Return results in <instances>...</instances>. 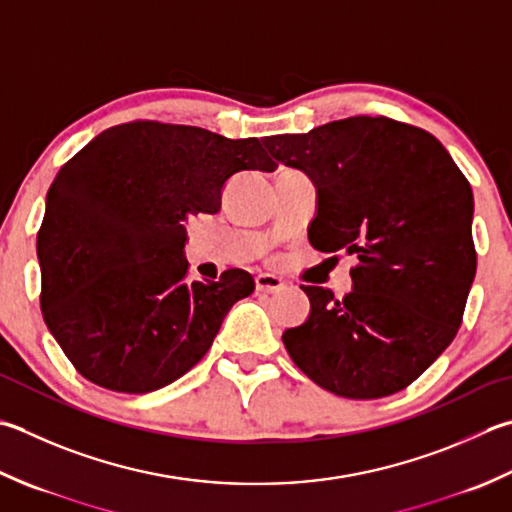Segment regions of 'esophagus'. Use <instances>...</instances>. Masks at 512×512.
<instances>
[{"instance_id": "esophagus-1", "label": "esophagus", "mask_w": 512, "mask_h": 512, "mask_svg": "<svg viewBox=\"0 0 512 512\" xmlns=\"http://www.w3.org/2000/svg\"><path fill=\"white\" fill-rule=\"evenodd\" d=\"M255 286L259 293H279L284 288V279L273 273H259L255 277Z\"/></svg>"}]
</instances>
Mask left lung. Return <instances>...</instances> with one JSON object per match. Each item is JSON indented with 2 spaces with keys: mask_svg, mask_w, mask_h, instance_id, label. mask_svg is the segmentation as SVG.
Returning a JSON list of instances; mask_svg holds the SVG:
<instances>
[{
  "mask_svg": "<svg viewBox=\"0 0 512 512\" xmlns=\"http://www.w3.org/2000/svg\"><path fill=\"white\" fill-rule=\"evenodd\" d=\"M264 146L275 164L313 179L310 244L359 259L342 299L302 286L310 313L284 330L288 355L339 397L406 388L462 324L477 270L468 179L439 139L388 117L339 119Z\"/></svg>",
  "mask_w": 512,
  "mask_h": 512,
  "instance_id": "obj_1",
  "label": "left lung"
}]
</instances>
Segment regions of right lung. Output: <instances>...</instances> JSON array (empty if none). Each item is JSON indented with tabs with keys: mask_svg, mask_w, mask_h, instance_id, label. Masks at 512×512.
Returning <instances> with one entry per match:
<instances>
[{
	"mask_svg": "<svg viewBox=\"0 0 512 512\" xmlns=\"http://www.w3.org/2000/svg\"><path fill=\"white\" fill-rule=\"evenodd\" d=\"M275 166L257 137L130 122L106 128L59 168L37 233L42 313L79 373L144 395L208 353L255 282L242 268L188 282L186 222L222 208L230 177Z\"/></svg>",
	"mask_w": 512,
	"mask_h": 512,
	"instance_id": "1",
	"label": "right lung"
}]
</instances>
